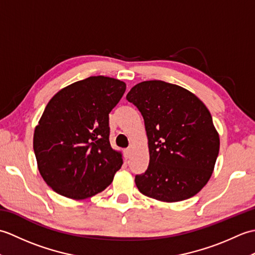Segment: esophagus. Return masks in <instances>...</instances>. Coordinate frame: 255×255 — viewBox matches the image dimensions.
<instances>
[{
	"mask_svg": "<svg viewBox=\"0 0 255 255\" xmlns=\"http://www.w3.org/2000/svg\"><path fill=\"white\" fill-rule=\"evenodd\" d=\"M130 153H131L130 149H125L124 150V154H125V158H126V159H129V156H130Z\"/></svg>",
	"mask_w": 255,
	"mask_h": 255,
	"instance_id": "obj_1",
	"label": "esophagus"
}]
</instances>
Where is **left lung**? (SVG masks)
<instances>
[{
  "label": "left lung",
  "instance_id": "left-lung-1",
  "mask_svg": "<svg viewBox=\"0 0 255 255\" xmlns=\"http://www.w3.org/2000/svg\"><path fill=\"white\" fill-rule=\"evenodd\" d=\"M126 99L141 113L148 136L149 166L134 177L140 193L167 203L193 197L219 153L207 107L189 91L156 80L134 85Z\"/></svg>",
  "mask_w": 255,
  "mask_h": 255
}]
</instances>
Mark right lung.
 I'll list each match as a JSON object with an SVG mask.
<instances>
[{
  "label": "right lung",
  "instance_id": "add662e5",
  "mask_svg": "<svg viewBox=\"0 0 255 255\" xmlns=\"http://www.w3.org/2000/svg\"><path fill=\"white\" fill-rule=\"evenodd\" d=\"M126 84L90 77L59 91L35 128L34 151L40 174L56 193L84 199L113 182L123 164L110 143V113Z\"/></svg>",
  "mask_w": 255,
  "mask_h": 255
}]
</instances>
